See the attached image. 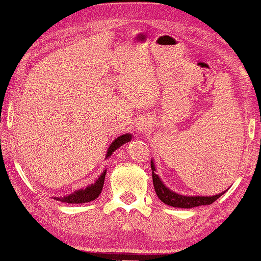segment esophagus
Instances as JSON below:
<instances>
[{
	"label": "esophagus",
	"instance_id": "esophagus-1",
	"mask_svg": "<svg viewBox=\"0 0 261 261\" xmlns=\"http://www.w3.org/2000/svg\"><path fill=\"white\" fill-rule=\"evenodd\" d=\"M149 122L147 120H140L139 122H137V130L140 131V133H147V131L149 130Z\"/></svg>",
	"mask_w": 261,
	"mask_h": 261
}]
</instances>
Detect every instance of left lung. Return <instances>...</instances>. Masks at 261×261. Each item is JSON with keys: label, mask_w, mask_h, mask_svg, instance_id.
<instances>
[{"label": "left lung", "mask_w": 261, "mask_h": 261, "mask_svg": "<svg viewBox=\"0 0 261 261\" xmlns=\"http://www.w3.org/2000/svg\"><path fill=\"white\" fill-rule=\"evenodd\" d=\"M151 168H152V179H153V185L155 194H157L158 199L162 202H164L166 205L173 206V207H180V208H191L196 207V206H202V205H211L212 202H215L218 197H221L224 194H217V195L212 196H184L180 194H176L174 191H172L168 189L166 185L163 184V181L161 180V178L155 174V167L153 161H151Z\"/></svg>", "instance_id": "left-lung-1"}]
</instances>
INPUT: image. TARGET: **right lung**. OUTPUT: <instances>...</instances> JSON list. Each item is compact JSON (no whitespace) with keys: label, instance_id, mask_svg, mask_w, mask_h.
Instances as JSON below:
<instances>
[{"label":"right lung","instance_id":"1","mask_svg":"<svg viewBox=\"0 0 261 261\" xmlns=\"http://www.w3.org/2000/svg\"><path fill=\"white\" fill-rule=\"evenodd\" d=\"M131 137H133V135L131 134H125V135H121V136L116 137V139L113 141L112 145L109 146V148H108L106 158L110 157L113 152L115 151V149H118L120 146L124 145V143H127L128 141H131ZM106 174H107V169L101 173L99 178L95 180L94 184L88 185V187L85 189L76 190L74 193L70 194V195L67 196H64V197L60 196V197H55V199L58 200V201L66 202V203H85V202L93 201V200L97 199V197L99 196V194L101 193V189H103V185H104V179H106Z\"/></svg>","mask_w":261,"mask_h":261}]
</instances>
